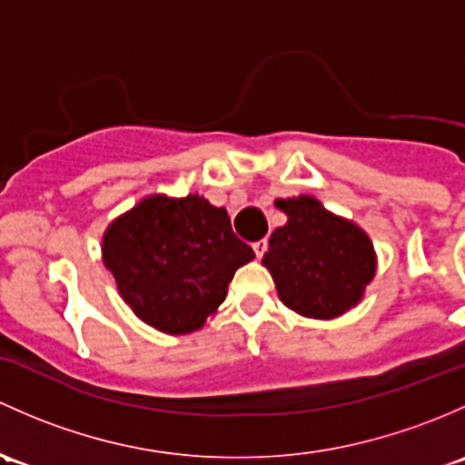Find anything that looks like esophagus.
I'll use <instances>...</instances> for the list:
<instances>
[{
	"label": "esophagus",
	"instance_id": "obj_1",
	"mask_svg": "<svg viewBox=\"0 0 465 465\" xmlns=\"http://www.w3.org/2000/svg\"><path fill=\"white\" fill-rule=\"evenodd\" d=\"M266 248H268V242H266V239H260V242H252V251H255V255H257V257L264 255Z\"/></svg>",
	"mask_w": 465,
	"mask_h": 465
}]
</instances>
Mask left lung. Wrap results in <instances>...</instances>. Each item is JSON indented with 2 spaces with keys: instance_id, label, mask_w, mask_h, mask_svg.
<instances>
[{
  "instance_id": "1",
  "label": "left lung",
  "mask_w": 465,
  "mask_h": 465,
  "mask_svg": "<svg viewBox=\"0 0 465 465\" xmlns=\"http://www.w3.org/2000/svg\"><path fill=\"white\" fill-rule=\"evenodd\" d=\"M275 205L286 214V223L272 231L262 264L277 295L304 318H340L361 302L376 275L370 234L309 194L277 199Z\"/></svg>"
}]
</instances>
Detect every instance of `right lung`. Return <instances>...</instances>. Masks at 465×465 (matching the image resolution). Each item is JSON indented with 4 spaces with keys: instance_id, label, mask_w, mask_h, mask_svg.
I'll return each instance as SVG.
<instances>
[{
    "instance_id": "obj_1",
    "label": "right lung",
    "mask_w": 465,
    "mask_h": 465,
    "mask_svg": "<svg viewBox=\"0 0 465 465\" xmlns=\"http://www.w3.org/2000/svg\"><path fill=\"white\" fill-rule=\"evenodd\" d=\"M255 257L223 208L201 194H147L103 234V262L138 320L170 336L199 331Z\"/></svg>"
}]
</instances>
